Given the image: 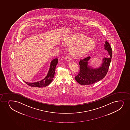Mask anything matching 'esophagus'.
I'll return each instance as SVG.
<instances>
[{"instance_id":"1","label":"esophagus","mask_w":130,"mask_h":130,"mask_svg":"<svg viewBox=\"0 0 130 130\" xmlns=\"http://www.w3.org/2000/svg\"><path fill=\"white\" fill-rule=\"evenodd\" d=\"M65 60H66V61H68V62L71 61V58H70V57H69V56H66V57H65Z\"/></svg>"}]
</instances>
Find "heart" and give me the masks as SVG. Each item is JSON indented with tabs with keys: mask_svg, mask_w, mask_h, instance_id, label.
<instances>
[{
	"mask_svg": "<svg viewBox=\"0 0 130 130\" xmlns=\"http://www.w3.org/2000/svg\"><path fill=\"white\" fill-rule=\"evenodd\" d=\"M66 46L72 47L70 53L75 58H81L92 51L95 47V42L92 39L80 34L72 35L65 39Z\"/></svg>",
	"mask_w": 130,
	"mask_h": 130,
	"instance_id": "heart-1",
	"label": "heart"
}]
</instances>
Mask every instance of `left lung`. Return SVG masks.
I'll return each mask as SVG.
<instances>
[{"instance_id": "obj_1", "label": "left lung", "mask_w": 130, "mask_h": 130, "mask_svg": "<svg viewBox=\"0 0 130 130\" xmlns=\"http://www.w3.org/2000/svg\"><path fill=\"white\" fill-rule=\"evenodd\" d=\"M105 49L108 52L107 58H104L102 64L99 68H93L88 66V61L91 57L88 56L80 60L79 62L80 72L75 79L81 85H90L101 80L105 78L107 73L112 58V51L110 45L106 41Z\"/></svg>"}]
</instances>
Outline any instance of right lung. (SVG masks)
Listing matches in <instances>:
<instances>
[{"mask_svg":"<svg viewBox=\"0 0 130 130\" xmlns=\"http://www.w3.org/2000/svg\"><path fill=\"white\" fill-rule=\"evenodd\" d=\"M58 63V59L57 58H55L52 60L50 63V67L49 70L48 71V73L46 76L45 78L42 80L35 82H25V83L27 84L28 85L31 87H39V88H42L44 87L48 86V85L51 83L53 78H54L55 73V67Z\"/></svg>","mask_w":130,"mask_h":130,"instance_id":"add662e5","label":"right lung"}]
</instances>
